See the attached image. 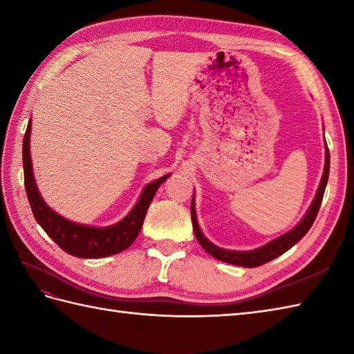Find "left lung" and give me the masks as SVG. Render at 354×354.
<instances>
[{
    "mask_svg": "<svg viewBox=\"0 0 354 354\" xmlns=\"http://www.w3.org/2000/svg\"><path fill=\"white\" fill-rule=\"evenodd\" d=\"M328 170H330V153H328V147H327L326 149L324 175H322L321 185H319V189H318L317 196H315V201L312 202L309 212H307V214L304 216V219L299 222L292 231H289L288 234H284L281 237L272 240V242L259 248V250L250 251V252H236V251L222 250V248L213 245L204 234H202L201 230H199L198 219H196V212H194V202H193L194 199H193L192 201L190 212H192V223H193L194 236H196L201 246L204 248V250L209 255H213V257L217 259V260L225 261V263H231V265L243 266V268H257V266L265 265V263L277 259L278 255H281L286 251H289L290 248L295 245L299 239H303L306 236V232L310 230V227L313 225L315 219H317V214L319 212L322 196H324L326 185H327V181H328Z\"/></svg>",
    "mask_w": 354,
    "mask_h": 354,
    "instance_id": "1",
    "label": "left lung"
}]
</instances>
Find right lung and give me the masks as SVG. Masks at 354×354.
I'll list each match as a JSON object with an SVG mask.
<instances>
[{
    "label": "right lung",
    "mask_w": 354,
    "mask_h": 354,
    "mask_svg": "<svg viewBox=\"0 0 354 354\" xmlns=\"http://www.w3.org/2000/svg\"><path fill=\"white\" fill-rule=\"evenodd\" d=\"M30 129H32V123H28L24 142H22L26 193L35 219L53 239V242H56L65 252L80 259L108 257V255L118 254L124 251L126 248H129L140 234L147 208L155 196L158 187L169 178V175L146 185L137 205L117 225H112L108 228H93L74 223L64 219L62 216H59L48 208L36 189L32 171V160H30Z\"/></svg>",
    "instance_id": "right-lung-1"
}]
</instances>
